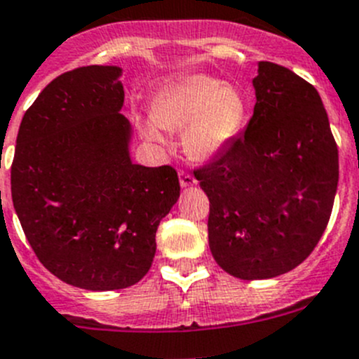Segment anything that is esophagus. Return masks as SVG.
<instances>
[{
  "label": "esophagus",
  "mask_w": 359,
  "mask_h": 359,
  "mask_svg": "<svg viewBox=\"0 0 359 359\" xmlns=\"http://www.w3.org/2000/svg\"><path fill=\"white\" fill-rule=\"evenodd\" d=\"M179 180H180V186H182V187H191V186H194V184H196V179H194L191 173L184 172V170H180V172H179Z\"/></svg>",
  "instance_id": "obj_1"
}]
</instances>
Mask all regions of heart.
Wrapping results in <instances>:
<instances>
[{
	"label": "heart",
	"instance_id": "1",
	"mask_svg": "<svg viewBox=\"0 0 359 359\" xmlns=\"http://www.w3.org/2000/svg\"><path fill=\"white\" fill-rule=\"evenodd\" d=\"M249 116L238 87L215 76L189 75L168 86L152 103V119L140 123L147 140L165 144V130H184V147L194 159H212L235 142Z\"/></svg>",
	"mask_w": 359,
	"mask_h": 359
}]
</instances>
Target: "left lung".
Masks as SVG:
<instances>
[{
  "label": "left lung",
  "mask_w": 359,
  "mask_h": 359,
  "mask_svg": "<svg viewBox=\"0 0 359 359\" xmlns=\"http://www.w3.org/2000/svg\"><path fill=\"white\" fill-rule=\"evenodd\" d=\"M243 137L194 170L210 201L208 245L243 280L297 268L318 245L339 184V149L316 87L261 61Z\"/></svg>",
  "instance_id": "obj_1"
}]
</instances>
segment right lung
Here are the masks:
<instances>
[{"mask_svg":"<svg viewBox=\"0 0 359 359\" xmlns=\"http://www.w3.org/2000/svg\"><path fill=\"white\" fill-rule=\"evenodd\" d=\"M119 66H82L52 80L26 110L12 163V200L40 263L62 283L123 290L151 268L156 231L180 194L170 165L130 158Z\"/></svg>","mask_w":359,"mask_h":359,"instance_id":"add662e5","label":"right lung"}]
</instances>
